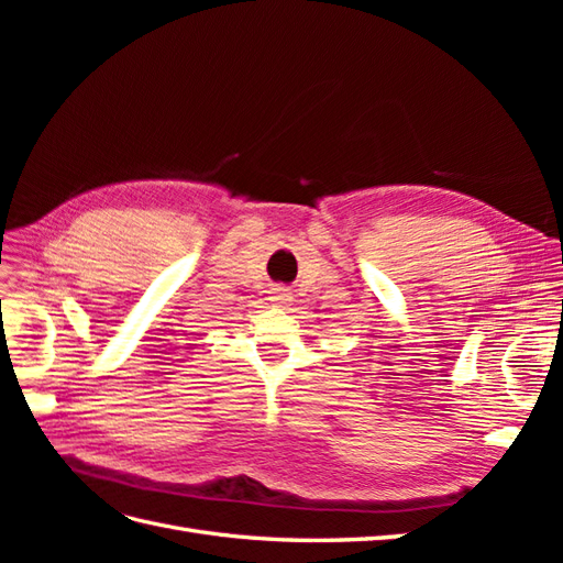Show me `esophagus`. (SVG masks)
<instances>
[{
	"label": "esophagus",
	"instance_id": "esophagus-1",
	"mask_svg": "<svg viewBox=\"0 0 563 563\" xmlns=\"http://www.w3.org/2000/svg\"><path fill=\"white\" fill-rule=\"evenodd\" d=\"M272 300H277V302H286V300H288V294H284L282 288H277L275 296H272Z\"/></svg>",
	"mask_w": 563,
	"mask_h": 563
}]
</instances>
